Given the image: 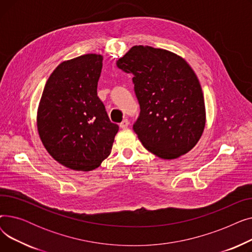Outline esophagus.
Returning <instances> with one entry per match:
<instances>
[{
  "instance_id": "esophagus-1",
  "label": "esophagus",
  "mask_w": 252,
  "mask_h": 252,
  "mask_svg": "<svg viewBox=\"0 0 252 252\" xmlns=\"http://www.w3.org/2000/svg\"><path fill=\"white\" fill-rule=\"evenodd\" d=\"M129 125V122L127 121V119H124V121L121 123V125H119V126H121L122 128H126Z\"/></svg>"
}]
</instances>
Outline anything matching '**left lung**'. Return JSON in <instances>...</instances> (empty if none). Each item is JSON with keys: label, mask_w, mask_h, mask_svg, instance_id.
I'll return each mask as SVG.
<instances>
[{"label": "left lung", "mask_w": 252, "mask_h": 252, "mask_svg": "<svg viewBox=\"0 0 252 252\" xmlns=\"http://www.w3.org/2000/svg\"><path fill=\"white\" fill-rule=\"evenodd\" d=\"M116 65L134 75L141 111L133 128L143 146L163 159L188 153L206 117L200 83L187 61L167 50L134 46Z\"/></svg>", "instance_id": "1"}]
</instances>
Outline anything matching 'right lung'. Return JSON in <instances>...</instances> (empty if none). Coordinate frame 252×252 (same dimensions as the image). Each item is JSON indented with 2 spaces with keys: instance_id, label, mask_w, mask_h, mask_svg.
<instances>
[{
  "instance_id": "right-lung-1",
  "label": "right lung",
  "mask_w": 252,
  "mask_h": 252,
  "mask_svg": "<svg viewBox=\"0 0 252 252\" xmlns=\"http://www.w3.org/2000/svg\"><path fill=\"white\" fill-rule=\"evenodd\" d=\"M103 57L86 54L63 61L48 78L36 126L48 153L74 170L97 168L111 152L118 126L97 96Z\"/></svg>"
}]
</instances>
